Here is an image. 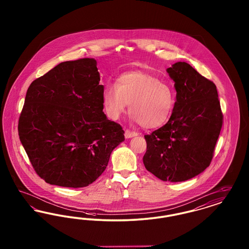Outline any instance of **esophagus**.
I'll return each instance as SVG.
<instances>
[{
	"label": "esophagus",
	"mask_w": 249,
	"mask_h": 249,
	"mask_svg": "<svg viewBox=\"0 0 249 249\" xmlns=\"http://www.w3.org/2000/svg\"><path fill=\"white\" fill-rule=\"evenodd\" d=\"M138 133L135 132V131H130L129 130H125V137L128 139V138H132L134 136H137Z\"/></svg>",
	"instance_id": "esophagus-1"
}]
</instances>
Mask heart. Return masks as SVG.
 <instances>
[{
    "instance_id": "obj_1",
    "label": "heart",
    "mask_w": 249,
    "mask_h": 249,
    "mask_svg": "<svg viewBox=\"0 0 249 249\" xmlns=\"http://www.w3.org/2000/svg\"><path fill=\"white\" fill-rule=\"evenodd\" d=\"M177 93L171 84L144 71H128L119 75L116 86L103 92L107 116L118 120L130 105L131 119L143 128L155 129L165 124L176 106Z\"/></svg>"
}]
</instances>
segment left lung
<instances>
[{"label": "left lung", "instance_id": "obj_1", "mask_svg": "<svg viewBox=\"0 0 249 249\" xmlns=\"http://www.w3.org/2000/svg\"><path fill=\"white\" fill-rule=\"evenodd\" d=\"M166 71L175 82L176 106L164 126L144 135L142 161L160 180L183 182L210 165L223 115L215 85L189 63L179 61Z\"/></svg>", "mask_w": 249, "mask_h": 249}]
</instances>
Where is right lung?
<instances>
[{
    "label": "right lung",
    "mask_w": 249,
    "mask_h": 249,
    "mask_svg": "<svg viewBox=\"0 0 249 249\" xmlns=\"http://www.w3.org/2000/svg\"><path fill=\"white\" fill-rule=\"evenodd\" d=\"M96 59L58 64L30 85L18 135L36 174L50 185L83 188L107 169L125 140L104 113Z\"/></svg>",
    "instance_id": "obj_1"
}]
</instances>
